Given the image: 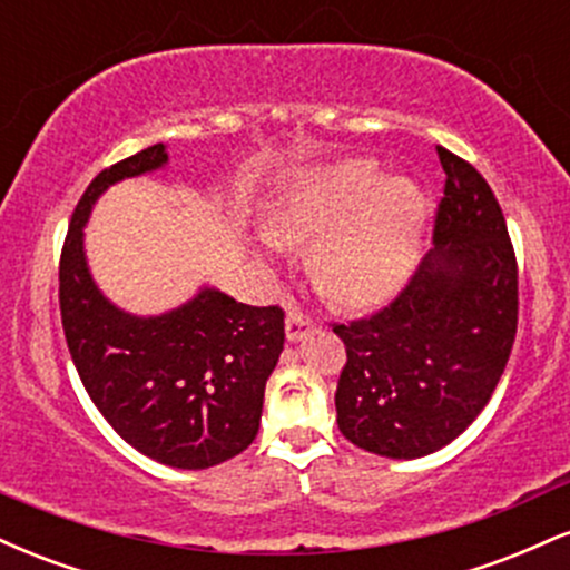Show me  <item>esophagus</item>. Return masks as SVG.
<instances>
[{
	"label": "esophagus",
	"instance_id": "34e87169",
	"mask_svg": "<svg viewBox=\"0 0 570 570\" xmlns=\"http://www.w3.org/2000/svg\"><path fill=\"white\" fill-rule=\"evenodd\" d=\"M313 326H316V318H313L311 313L299 311V307H289V313H286V337H289L292 343L303 340Z\"/></svg>",
	"mask_w": 570,
	"mask_h": 570
}]
</instances>
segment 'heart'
<instances>
[{"label":"heart","instance_id":"obj_1","mask_svg":"<svg viewBox=\"0 0 570 570\" xmlns=\"http://www.w3.org/2000/svg\"><path fill=\"white\" fill-rule=\"evenodd\" d=\"M426 195L407 176H381L372 160H340L294 179L267 212L278 246L313 239L307 267L326 297L375 305L404 284L421 248Z\"/></svg>","mask_w":570,"mask_h":570}]
</instances>
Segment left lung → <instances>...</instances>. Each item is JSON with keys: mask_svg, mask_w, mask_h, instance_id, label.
I'll list each match as a JSON object with an SVG mask.
<instances>
[{"mask_svg": "<svg viewBox=\"0 0 570 570\" xmlns=\"http://www.w3.org/2000/svg\"><path fill=\"white\" fill-rule=\"evenodd\" d=\"M436 155V248L389 305L332 324L345 343L337 426L385 458L429 455L472 426L517 335V257L499 200L472 163Z\"/></svg>", "mask_w": 570, "mask_h": 570, "instance_id": "obj_1", "label": "left lung"}]
</instances>
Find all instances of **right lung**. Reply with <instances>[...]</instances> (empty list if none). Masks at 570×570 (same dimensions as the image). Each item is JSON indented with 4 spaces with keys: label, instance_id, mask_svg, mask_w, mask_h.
Here are the masks:
<instances>
[{
    "label": "right lung",
    "instance_id": "add662e5",
    "mask_svg": "<svg viewBox=\"0 0 570 570\" xmlns=\"http://www.w3.org/2000/svg\"><path fill=\"white\" fill-rule=\"evenodd\" d=\"M166 160V147L153 144L90 181L61 248L58 303L71 362L109 426L153 461L208 469L257 436L265 383L284 351V307L203 289L166 316L139 318L104 299L82 254L90 206L109 185Z\"/></svg>",
    "mask_w": 570,
    "mask_h": 570
}]
</instances>
